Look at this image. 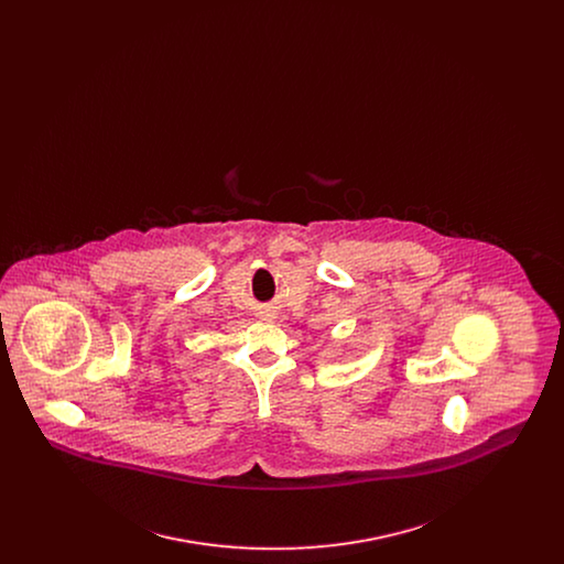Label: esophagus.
I'll return each instance as SVG.
<instances>
[{"mask_svg":"<svg viewBox=\"0 0 564 564\" xmlns=\"http://www.w3.org/2000/svg\"><path fill=\"white\" fill-rule=\"evenodd\" d=\"M264 319H267V322H272V319H274V315H264Z\"/></svg>","mask_w":564,"mask_h":564,"instance_id":"esophagus-1","label":"esophagus"}]
</instances>
